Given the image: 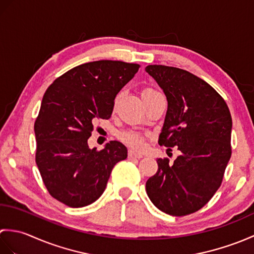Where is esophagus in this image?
I'll list each match as a JSON object with an SVG mask.
<instances>
[{
    "label": "esophagus",
    "instance_id": "34e87169",
    "mask_svg": "<svg viewBox=\"0 0 254 254\" xmlns=\"http://www.w3.org/2000/svg\"><path fill=\"white\" fill-rule=\"evenodd\" d=\"M127 155H128V157H130V158H142L143 157L142 154L136 153L135 150H133V149L128 150V154Z\"/></svg>",
    "mask_w": 254,
    "mask_h": 254
}]
</instances>
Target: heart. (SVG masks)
Returning a JSON list of instances; mask_svg holds the SVG:
<instances>
[{
    "mask_svg": "<svg viewBox=\"0 0 254 254\" xmlns=\"http://www.w3.org/2000/svg\"><path fill=\"white\" fill-rule=\"evenodd\" d=\"M155 93L154 89H145L143 91V95H146V94H152ZM120 138L122 141L130 145L131 147L135 148V149H142L145 145V139L144 136L142 134H139L136 131H133V130H127V131H123L120 133Z\"/></svg>",
    "mask_w": 254,
    "mask_h": 254,
    "instance_id": "heart-1",
    "label": "heart"
}]
</instances>
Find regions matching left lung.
I'll return each instance as SVG.
<instances>
[{"mask_svg":"<svg viewBox=\"0 0 254 254\" xmlns=\"http://www.w3.org/2000/svg\"><path fill=\"white\" fill-rule=\"evenodd\" d=\"M145 71L168 101L158 143L181 152L174 164L157 160L146 192L161 212L186 216L201 209L222 185L231 156L230 111L212 86L186 69L148 65Z\"/></svg>","mask_w":254,"mask_h":254,"instance_id":"8db88e82","label":"left lung"}]
</instances>
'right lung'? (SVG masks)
Segmentation results:
<instances>
[{
  "label": "right lung",
  "instance_id": "1",
  "mask_svg": "<svg viewBox=\"0 0 254 254\" xmlns=\"http://www.w3.org/2000/svg\"><path fill=\"white\" fill-rule=\"evenodd\" d=\"M139 65L101 60L84 63L57 78L44 95L35 122L36 164L51 196L69 207L94 203L113 167L127 157L118 141L90 149L96 119H109L115 98Z\"/></svg>",
  "mask_w": 254,
  "mask_h": 254
}]
</instances>
